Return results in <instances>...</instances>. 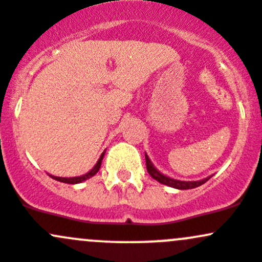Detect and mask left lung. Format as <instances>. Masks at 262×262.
Listing matches in <instances>:
<instances>
[{
  "mask_svg": "<svg viewBox=\"0 0 262 262\" xmlns=\"http://www.w3.org/2000/svg\"><path fill=\"white\" fill-rule=\"evenodd\" d=\"M145 160H146L147 172H149L154 179L158 180V182L161 183V184L169 185V187L177 188V189H193V188H196L199 187V185L204 184V183L211 178V177L206 178V179L199 180V182H180V180H175V179H171V178L165 177V175H163L161 172L156 170V169L152 166V164H151V161L149 160V158H147L146 154H145Z\"/></svg>",
  "mask_w": 262,
  "mask_h": 262,
  "instance_id": "left-lung-1",
  "label": "left lung"
}]
</instances>
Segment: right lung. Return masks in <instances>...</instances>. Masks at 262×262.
<instances>
[{"instance_id":"right-lung-1","label":"right lung","mask_w":262,"mask_h":262,"mask_svg":"<svg viewBox=\"0 0 262 262\" xmlns=\"http://www.w3.org/2000/svg\"><path fill=\"white\" fill-rule=\"evenodd\" d=\"M103 155H104V152L102 154L101 158H99V160H98V163H97L96 165H94V168L92 169L90 172H87V174H85V175H82V177H75V178H59V177H51V178H54V179L58 180V182L68 183V184H77V183L83 182V180L90 179L91 177H93V175H96L97 172H98L99 168H101V164H102V159H103Z\"/></svg>"}]
</instances>
